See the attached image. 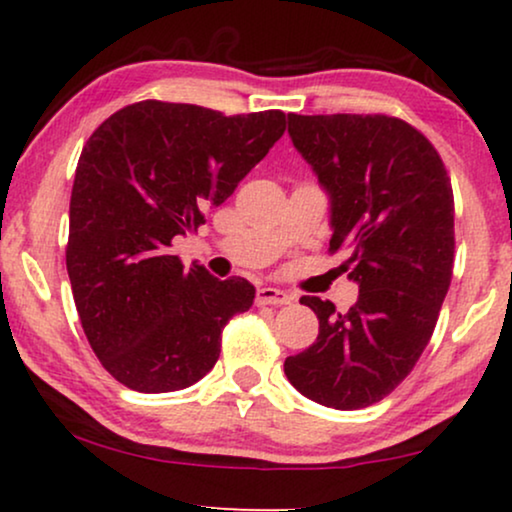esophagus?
<instances>
[{
	"mask_svg": "<svg viewBox=\"0 0 512 512\" xmlns=\"http://www.w3.org/2000/svg\"><path fill=\"white\" fill-rule=\"evenodd\" d=\"M293 296L282 291V289H272V286H263V289L256 291V305H289Z\"/></svg>",
	"mask_w": 512,
	"mask_h": 512,
	"instance_id": "esophagus-1",
	"label": "esophagus"
}]
</instances>
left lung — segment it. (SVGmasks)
Returning <instances> with one entry per match:
<instances>
[{"mask_svg": "<svg viewBox=\"0 0 512 512\" xmlns=\"http://www.w3.org/2000/svg\"><path fill=\"white\" fill-rule=\"evenodd\" d=\"M291 142L331 195V251L359 284L349 312L303 296L317 342L284 361L300 394L359 410L389 396L422 356L452 282L454 195L443 158L387 114H289Z\"/></svg>", "mask_w": 512, "mask_h": 512, "instance_id": "1", "label": "left lung"}]
</instances>
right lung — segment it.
<instances>
[{
	"mask_svg": "<svg viewBox=\"0 0 512 512\" xmlns=\"http://www.w3.org/2000/svg\"><path fill=\"white\" fill-rule=\"evenodd\" d=\"M286 130L279 109L221 111L144 100L83 146L69 200L67 272L83 333L128 389L165 394L202 380L221 333L247 312V279L184 268L172 240L195 233Z\"/></svg>",
	"mask_w": 512,
	"mask_h": 512,
	"instance_id": "obj_1",
	"label": "right lung"
}]
</instances>
